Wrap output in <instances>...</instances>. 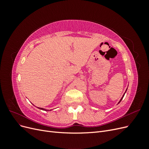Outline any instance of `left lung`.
Returning <instances> with one entry per match:
<instances>
[{
    "mask_svg": "<svg viewBox=\"0 0 149 149\" xmlns=\"http://www.w3.org/2000/svg\"><path fill=\"white\" fill-rule=\"evenodd\" d=\"M126 91H127V90H126ZM126 91H125V92H126ZM125 93H124V94H125ZM124 95H123V97H122V98L120 99V101L119 102H119H120V101H122V100H123V97H124Z\"/></svg>",
    "mask_w": 149,
    "mask_h": 149,
    "instance_id": "left-lung-1",
    "label": "left lung"
}]
</instances>
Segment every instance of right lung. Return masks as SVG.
Returning a JSON list of instances; mask_svg holds the SVG:
<instances>
[{
    "label": "right lung",
    "instance_id": "1",
    "mask_svg": "<svg viewBox=\"0 0 149 149\" xmlns=\"http://www.w3.org/2000/svg\"><path fill=\"white\" fill-rule=\"evenodd\" d=\"M38 108H39L40 109H42V110H43V111H47V110L45 109H43V108H41V107H38Z\"/></svg>",
    "mask_w": 149,
    "mask_h": 149
}]
</instances>
